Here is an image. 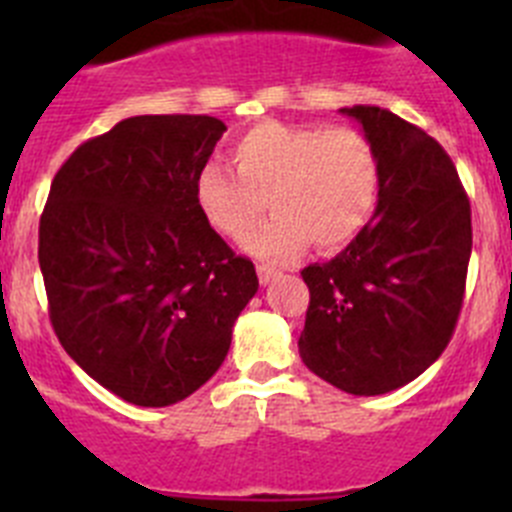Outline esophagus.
<instances>
[{"instance_id": "1", "label": "esophagus", "mask_w": 512, "mask_h": 512, "mask_svg": "<svg viewBox=\"0 0 512 512\" xmlns=\"http://www.w3.org/2000/svg\"><path fill=\"white\" fill-rule=\"evenodd\" d=\"M279 277V271L274 269V266H266V264H259V282L261 284H269L274 282V279Z\"/></svg>"}]
</instances>
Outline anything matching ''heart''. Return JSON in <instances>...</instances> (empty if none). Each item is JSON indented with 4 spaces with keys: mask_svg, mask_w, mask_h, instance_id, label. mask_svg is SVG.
I'll return each mask as SVG.
<instances>
[{
    "mask_svg": "<svg viewBox=\"0 0 512 512\" xmlns=\"http://www.w3.org/2000/svg\"><path fill=\"white\" fill-rule=\"evenodd\" d=\"M235 174L205 164L194 200L212 230L241 241L266 202L274 215L246 238V251L284 264L310 246L336 251L372 220L382 189L374 143L361 130L261 122L230 148Z\"/></svg>",
    "mask_w": 512,
    "mask_h": 512,
    "instance_id": "obj_1",
    "label": "heart"
}]
</instances>
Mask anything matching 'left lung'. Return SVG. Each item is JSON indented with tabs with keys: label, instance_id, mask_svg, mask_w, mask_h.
Returning a JSON list of instances; mask_svg holds the SVG:
<instances>
[{
	"label": "left lung",
	"instance_id": "obj_1",
	"mask_svg": "<svg viewBox=\"0 0 512 512\" xmlns=\"http://www.w3.org/2000/svg\"><path fill=\"white\" fill-rule=\"evenodd\" d=\"M374 143V217L336 259L302 269L310 307L300 356L348 395H384L428 369L459 320L472 210L449 153L382 107H343Z\"/></svg>",
	"mask_w": 512,
	"mask_h": 512
}]
</instances>
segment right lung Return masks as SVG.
<instances>
[{"mask_svg": "<svg viewBox=\"0 0 512 512\" xmlns=\"http://www.w3.org/2000/svg\"><path fill=\"white\" fill-rule=\"evenodd\" d=\"M223 133L207 115L128 117L71 153L40 215L58 341L94 382L140 408L200 390L259 289L251 261L194 200Z\"/></svg>", "mask_w": 512, "mask_h": 512, "instance_id": "1", "label": "right lung"}]
</instances>
